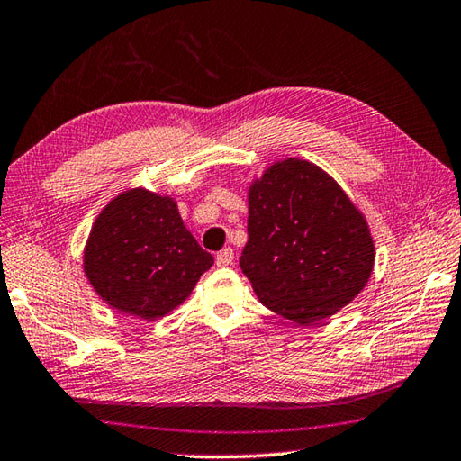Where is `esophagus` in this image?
<instances>
[{
	"mask_svg": "<svg viewBox=\"0 0 461 461\" xmlns=\"http://www.w3.org/2000/svg\"><path fill=\"white\" fill-rule=\"evenodd\" d=\"M234 260V250L232 249H222L221 252H217V265L219 267H229L232 265Z\"/></svg>",
	"mask_w": 461,
	"mask_h": 461,
	"instance_id": "esophagus-1",
	"label": "esophagus"
}]
</instances>
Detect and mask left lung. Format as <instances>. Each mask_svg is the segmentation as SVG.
<instances>
[{
  "instance_id": "left-lung-1",
  "label": "left lung",
  "mask_w": 461,
  "mask_h": 461,
  "mask_svg": "<svg viewBox=\"0 0 461 461\" xmlns=\"http://www.w3.org/2000/svg\"><path fill=\"white\" fill-rule=\"evenodd\" d=\"M374 258L366 217L321 167L290 157L249 186L240 268L272 312L303 326L324 321L362 293Z\"/></svg>"
}]
</instances>
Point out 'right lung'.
I'll return each instance as SVG.
<instances>
[{
  "label": "right lung",
  "mask_w": 461,
  "mask_h": 461,
  "mask_svg": "<svg viewBox=\"0 0 461 461\" xmlns=\"http://www.w3.org/2000/svg\"><path fill=\"white\" fill-rule=\"evenodd\" d=\"M185 227L173 196L137 186L99 212L83 250V272L117 312L157 321L183 304L212 267Z\"/></svg>",
  "instance_id": "add662e5"
}]
</instances>
